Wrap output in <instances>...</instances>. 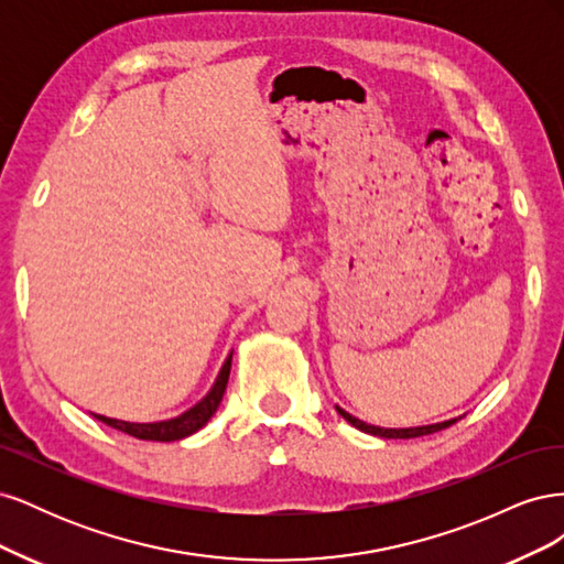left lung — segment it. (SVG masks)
Segmentation results:
<instances>
[{
	"label": "left lung",
	"instance_id": "left-lung-1",
	"mask_svg": "<svg viewBox=\"0 0 564 564\" xmlns=\"http://www.w3.org/2000/svg\"><path fill=\"white\" fill-rule=\"evenodd\" d=\"M336 412L344 416L350 425H355L357 431L362 433H369V435H379V437H386V440H409V437H421V435H431V433H437V431H445L449 429L452 423H456L458 419H449V421H440V423H431V425H416V429H381V425H371V423H365L357 416L348 414L346 409L336 406Z\"/></svg>",
	"mask_w": 564,
	"mask_h": 564
}]
</instances>
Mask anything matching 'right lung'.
Masks as SVG:
<instances>
[{
	"label": "right lung",
	"instance_id": "obj_1",
	"mask_svg": "<svg viewBox=\"0 0 564 564\" xmlns=\"http://www.w3.org/2000/svg\"><path fill=\"white\" fill-rule=\"evenodd\" d=\"M230 362H232V352L226 357L224 367H220L218 377L212 386V390L204 395L197 404H193L187 412H183L181 416L166 419V421H155V423H131V421H119V419H110V416H100L94 414L98 421H104L110 429L122 431L131 437L139 440H155V442H174V440H183L187 435L197 433L202 425H207V421L216 414V409L224 400V392L228 386V377H230Z\"/></svg>",
	"mask_w": 564,
	"mask_h": 564
}]
</instances>
